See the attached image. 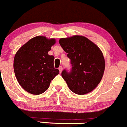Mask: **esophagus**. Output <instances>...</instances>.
<instances>
[{
    "label": "esophagus",
    "mask_w": 127,
    "mask_h": 127,
    "mask_svg": "<svg viewBox=\"0 0 127 127\" xmlns=\"http://www.w3.org/2000/svg\"><path fill=\"white\" fill-rule=\"evenodd\" d=\"M59 71H60V73L62 72V71H63V67H62V66H60V67H59Z\"/></svg>",
    "instance_id": "34e87169"
}]
</instances>
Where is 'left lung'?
<instances>
[{"instance_id": "1", "label": "left lung", "mask_w": 127, "mask_h": 127, "mask_svg": "<svg viewBox=\"0 0 127 127\" xmlns=\"http://www.w3.org/2000/svg\"><path fill=\"white\" fill-rule=\"evenodd\" d=\"M59 43L71 60L70 72L64 69L61 73L69 89L79 95L93 91L101 81L105 70V60L100 48L79 35L61 38Z\"/></svg>"}]
</instances>
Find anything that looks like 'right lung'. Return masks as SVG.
Returning a JSON list of instances; mask_svg holds the SVG:
<instances>
[{"instance_id": "add662e5", "label": "right lung", "mask_w": 127, "mask_h": 127, "mask_svg": "<svg viewBox=\"0 0 127 127\" xmlns=\"http://www.w3.org/2000/svg\"><path fill=\"white\" fill-rule=\"evenodd\" d=\"M54 38L38 36L23 45L14 57L13 69L19 84L34 95L43 93L60 71L54 67L53 56L48 54L55 45Z\"/></svg>"}]
</instances>
